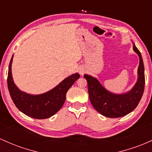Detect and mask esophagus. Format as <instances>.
Wrapping results in <instances>:
<instances>
[{
  "label": "esophagus",
  "mask_w": 152,
  "mask_h": 152,
  "mask_svg": "<svg viewBox=\"0 0 152 152\" xmlns=\"http://www.w3.org/2000/svg\"><path fill=\"white\" fill-rule=\"evenodd\" d=\"M83 73H84V70H83V69H80V74L83 75Z\"/></svg>",
  "instance_id": "34e87169"
}]
</instances>
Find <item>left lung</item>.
<instances>
[{"instance_id": "1", "label": "left lung", "mask_w": 152, "mask_h": 152, "mask_svg": "<svg viewBox=\"0 0 152 152\" xmlns=\"http://www.w3.org/2000/svg\"><path fill=\"white\" fill-rule=\"evenodd\" d=\"M134 50L139 57L138 80L131 91L126 94L115 95L107 91L98 80L84 75L88 82V93L91 104L95 110L104 116L119 118L127 115L137 107L144 91V67L140 52L135 45Z\"/></svg>"}]
</instances>
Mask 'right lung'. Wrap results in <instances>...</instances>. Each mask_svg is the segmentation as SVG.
I'll return each instance as SVG.
<instances>
[{"instance_id":"1","label":"right lung","mask_w":152,"mask_h":152,"mask_svg":"<svg viewBox=\"0 0 152 152\" xmlns=\"http://www.w3.org/2000/svg\"><path fill=\"white\" fill-rule=\"evenodd\" d=\"M10 62L8 72V88L10 95L17 108L28 116L36 119H45L52 116L60 110L66 99L68 90L80 77L78 73L64 79L54 89L42 95H32L21 92L14 84L11 74Z\"/></svg>"}]
</instances>
